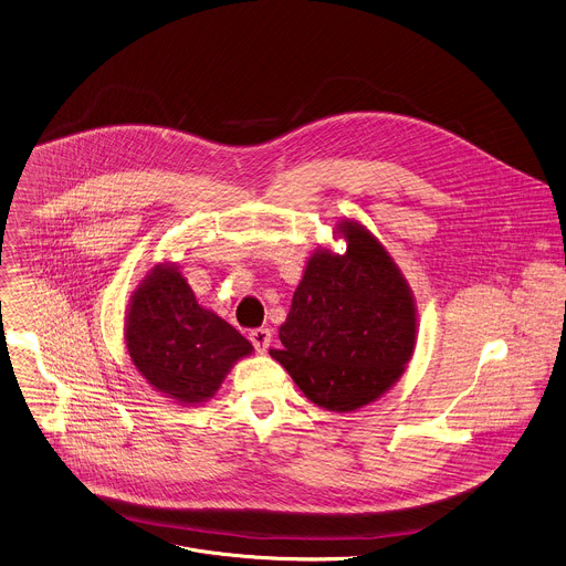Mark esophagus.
Instances as JSON below:
<instances>
[{
  "instance_id": "34e87169",
  "label": "esophagus",
  "mask_w": 566,
  "mask_h": 566,
  "mask_svg": "<svg viewBox=\"0 0 566 566\" xmlns=\"http://www.w3.org/2000/svg\"><path fill=\"white\" fill-rule=\"evenodd\" d=\"M249 339L258 353H266V348L271 346V328H255L249 333Z\"/></svg>"
}]
</instances>
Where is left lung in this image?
<instances>
[{"label":"left lung","instance_id":"1","mask_svg":"<svg viewBox=\"0 0 566 566\" xmlns=\"http://www.w3.org/2000/svg\"><path fill=\"white\" fill-rule=\"evenodd\" d=\"M346 251L317 247L306 260L286 322L280 361L319 408L353 412L386 395L417 346V302L386 247L357 220H339Z\"/></svg>","mask_w":566,"mask_h":566}]
</instances>
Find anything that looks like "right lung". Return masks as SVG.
<instances>
[{
	"mask_svg": "<svg viewBox=\"0 0 566 566\" xmlns=\"http://www.w3.org/2000/svg\"><path fill=\"white\" fill-rule=\"evenodd\" d=\"M123 337L140 377L178 406L209 401L253 353L231 324L198 304L176 262L154 264L134 289Z\"/></svg>",
	"mask_w": 566,
	"mask_h": 566,
	"instance_id": "add662e5",
	"label": "right lung"
}]
</instances>
